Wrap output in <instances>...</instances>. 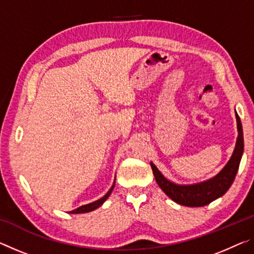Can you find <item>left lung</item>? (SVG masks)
Returning a JSON list of instances; mask_svg holds the SVG:
<instances>
[{
  "label": "left lung",
  "instance_id": "1",
  "mask_svg": "<svg viewBox=\"0 0 254 254\" xmlns=\"http://www.w3.org/2000/svg\"><path fill=\"white\" fill-rule=\"evenodd\" d=\"M235 117L236 122H238L236 126H238L239 134L234 151L226 166L215 177L198 184L178 185L167 179L152 162L150 163L159 187L176 203L188 206V207H200V206L212 203L213 200L217 199L218 197L223 196L229 190L231 185L234 182L236 174H238L240 161L244 150L242 123H241L238 114H235Z\"/></svg>",
  "mask_w": 254,
  "mask_h": 254
}]
</instances>
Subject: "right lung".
<instances>
[{
    "label": "right lung",
    "instance_id": "obj_1",
    "mask_svg": "<svg viewBox=\"0 0 254 254\" xmlns=\"http://www.w3.org/2000/svg\"><path fill=\"white\" fill-rule=\"evenodd\" d=\"M114 186H115V180H114V184L112 185V187H111V189L109 191L106 192V194L102 197V198H100L98 200H95V201H93V203H91V204H87V205H83V206H80V207H78V208H76V209H74V210H71V212H69L70 214H80V213H88V212H92V210H94V209H96V208H98L100 207V206L104 203V201L109 198V196L111 195V192H112V190H113V188H114Z\"/></svg>",
    "mask_w": 254,
    "mask_h": 254
}]
</instances>
